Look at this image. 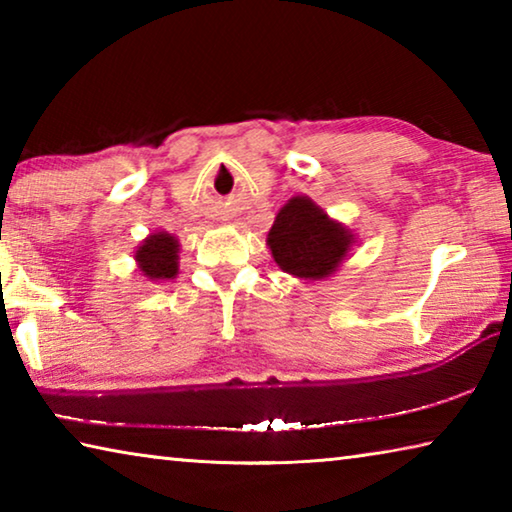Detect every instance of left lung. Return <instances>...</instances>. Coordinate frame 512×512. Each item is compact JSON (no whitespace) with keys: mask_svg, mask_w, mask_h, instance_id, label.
<instances>
[{"mask_svg":"<svg viewBox=\"0 0 512 512\" xmlns=\"http://www.w3.org/2000/svg\"><path fill=\"white\" fill-rule=\"evenodd\" d=\"M266 244L284 273L302 280H323L343 264L354 244L345 225L320 210L307 196H293L277 212Z\"/></svg>","mask_w":512,"mask_h":512,"instance_id":"1","label":"left lung"}]
</instances>
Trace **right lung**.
Masks as SVG:
<instances>
[{
  "instance_id": "right-lung-1",
  "label": "right lung",
  "mask_w": 512,
  "mask_h": 512,
  "mask_svg": "<svg viewBox=\"0 0 512 512\" xmlns=\"http://www.w3.org/2000/svg\"><path fill=\"white\" fill-rule=\"evenodd\" d=\"M178 239L167 232H153L142 241V246L135 250L137 266L144 277L158 280H173L178 275Z\"/></svg>"
}]
</instances>
